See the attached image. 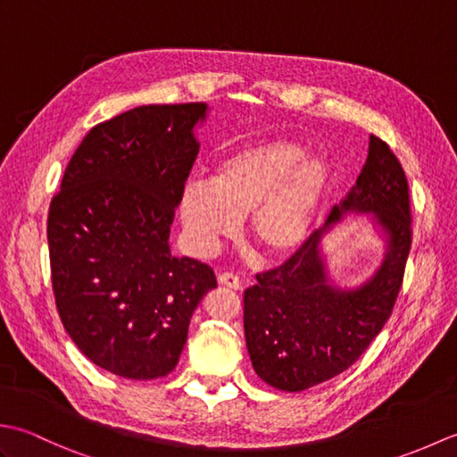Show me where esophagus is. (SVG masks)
<instances>
[{
  "instance_id": "esophagus-1",
  "label": "esophagus",
  "mask_w": 457,
  "mask_h": 457,
  "mask_svg": "<svg viewBox=\"0 0 457 457\" xmlns=\"http://www.w3.org/2000/svg\"><path fill=\"white\" fill-rule=\"evenodd\" d=\"M218 280H220L221 287H228V288H234V290H239V288H241V280H239V277L234 275V273H221V275L218 277Z\"/></svg>"
}]
</instances>
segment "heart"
Masks as SVG:
<instances>
[{"mask_svg":"<svg viewBox=\"0 0 457 457\" xmlns=\"http://www.w3.org/2000/svg\"><path fill=\"white\" fill-rule=\"evenodd\" d=\"M296 141L275 139L221 157L210 182L190 180L180 194V221L190 247L212 255L236 237L247 218L253 244L270 259L293 253L306 239L332 180L324 154H304Z\"/></svg>","mask_w":457,"mask_h":457,"instance_id":"b5f03b06","label":"heart"}]
</instances>
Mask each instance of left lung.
Masks as SVG:
<instances>
[{"mask_svg": "<svg viewBox=\"0 0 457 457\" xmlns=\"http://www.w3.org/2000/svg\"><path fill=\"white\" fill-rule=\"evenodd\" d=\"M345 212H369L387 239L384 263L355 289L328 283L321 239ZM409 182L375 135L361 172L296 253L257 275L244 295V328L255 373L275 389L306 391L344 373L381 332L403 287L412 244Z\"/></svg>", "mask_w": 457, "mask_h": 457, "instance_id": "obj_1", "label": "left lung"}]
</instances>
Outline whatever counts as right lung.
<instances>
[{
    "label": "right lung",
    "instance_id": "right-lung-1",
    "mask_svg": "<svg viewBox=\"0 0 457 457\" xmlns=\"http://www.w3.org/2000/svg\"><path fill=\"white\" fill-rule=\"evenodd\" d=\"M206 104L139 105L86 135L48 208L56 310L72 342L113 375H169L212 267L170 253L169 236L200 149Z\"/></svg>",
    "mask_w": 457,
    "mask_h": 457
}]
</instances>
